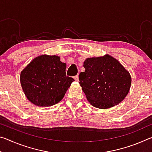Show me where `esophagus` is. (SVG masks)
<instances>
[{"label": "esophagus", "instance_id": "obj_1", "mask_svg": "<svg viewBox=\"0 0 152 152\" xmlns=\"http://www.w3.org/2000/svg\"><path fill=\"white\" fill-rule=\"evenodd\" d=\"M74 79H75L76 81H78V75H76L75 77H74Z\"/></svg>", "mask_w": 152, "mask_h": 152}]
</instances>
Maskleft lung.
Instances as JSON below:
<instances>
[{
  "label": "left lung",
  "mask_w": 152,
  "mask_h": 152,
  "mask_svg": "<svg viewBox=\"0 0 152 152\" xmlns=\"http://www.w3.org/2000/svg\"><path fill=\"white\" fill-rule=\"evenodd\" d=\"M85 71L80 73V84L92 106L109 109L119 104L129 91L132 77L110 55L89 58L84 61Z\"/></svg>",
  "instance_id": "1"
}]
</instances>
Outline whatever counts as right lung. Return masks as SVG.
<instances>
[{"instance_id": "add662e5", "label": "right lung", "mask_w": 152, "mask_h": 152, "mask_svg": "<svg viewBox=\"0 0 152 152\" xmlns=\"http://www.w3.org/2000/svg\"><path fill=\"white\" fill-rule=\"evenodd\" d=\"M66 64L58 56L42 55L21 71L20 81L27 99L39 107L60 102L74 79L66 76Z\"/></svg>"}]
</instances>
